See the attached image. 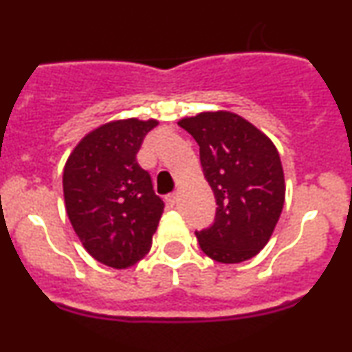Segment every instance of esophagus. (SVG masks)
I'll return each instance as SVG.
<instances>
[{
	"label": "esophagus",
	"mask_w": 352,
	"mask_h": 352,
	"mask_svg": "<svg viewBox=\"0 0 352 352\" xmlns=\"http://www.w3.org/2000/svg\"><path fill=\"white\" fill-rule=\"evenodd\" d=\"M165 201H167V205H170V207H173V205L177 204V193H170V195H167V199H165Z\"/></svg>",
	"instance_id": "1"
}]
</instances>
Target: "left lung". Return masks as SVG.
Here are the masks:
<instances>
[{
	"label": "left lung",
	"instance_id": "8db88e82",
	"mask_svg": "<svg viewBox=\"0 0 352 352\" xmlns=\"http://www.w3.org/2000/svg\"><path fill=\"white\" fill-rule=\"evenodd\" d=\"M197 140L204 175L217 200L212 227L195 232L207 256L241 263L268 243L285 204V173L272 140L228 111L179 120Z\"/></svg>",
	"mask_w": 352,
	"mask_h": 352
}]
</instances>
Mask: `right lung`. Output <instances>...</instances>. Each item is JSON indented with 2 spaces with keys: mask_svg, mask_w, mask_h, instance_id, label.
Masks as SVG:
<instances>
[{
  "mask_svg": "<svg viewBox=\"0 0 352 352\" xmlns=\"http://www.w3.org/2000/svg\"><path fill=\"white\" fill-rule=\"evenodd\" d=\"M157 120H112L84 137L64 165L66 212L80 243L99 263L135 265L152 246L164 213L151 175L137 164Z\"/></svg>",
  "mask_w": 352,
  "mask_h": 352,
  "instance_id": "1",
  "label": "right lung"
}]
</instances>
